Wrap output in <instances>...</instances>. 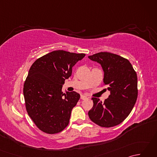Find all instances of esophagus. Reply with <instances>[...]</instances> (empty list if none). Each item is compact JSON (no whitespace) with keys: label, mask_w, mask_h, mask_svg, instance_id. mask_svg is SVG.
Returning <instances> with one entry per match:
<instances>
[{"label":"esophagus","mask_w":157,"mask_h":157,"mask_svg":"<svg viewBox=\"0 0 157 157\" xmlns=\"http://www.w3.org/2000/svg\"><path fill=\"white\" fill-rule=\"evenodd\" d=\"M81 99L82 100H86V99H87L88 98H87V96H84V95H81Z\"/></svg>","instance_id":"1"}]
</instances>
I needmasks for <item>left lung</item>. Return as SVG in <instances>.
Returning a JSON list of instances; mask_svg holds the SVG:
<instances>
[{"label": "left lung", "instance_id": "obj_1", "mask_svg": "<svg viewBox=\"0 0 157 157\" xmlns=\"http://www.w3.org/2000/svg\"><path fill=\"white\" fill-rule=\"evenodd\" d=\"M88 58L101 65L105 85L111 92L104 102L93 97V106L88 112L92 121L102 128L120 124L128 117L138 97L137 74L127 59L107 52L96 53Z\"/></svg>", "mask_w": 157, "mask_h": 157}]
</instances>
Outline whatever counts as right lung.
Wrapping results in <instances>:
<instances>
[{"label":"right lung","instance_id":"1","mask_svg":"<svg viewBox=\"0 0 157 157\" xmlns=\"http://www.w3.org/2000/svg\"><path fill=\"white\" fill-rule=\"evenodd\" d=\"M85 55L55 51L36 60L29 69L23 85L26 111L46 134H57L68 125L80 96L74 91L63 93L62 86L71 75L73 67Z\"/></svg>","mask_w":157,"mask_h":157}]
</instances>
